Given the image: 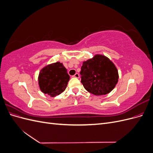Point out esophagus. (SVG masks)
<instances>
[{
  "instance_id": "1",
  "label": "esophagus",
  "mask_w": 153,
  "mask_h": 153,
  "mask_svg": "<svg viewBox=\"0 0 153 153\" xmlns=\"http://www.w3.org/2000/svg\"><path fill=\"white\" fill-rule=\"evenodd\" d=\"M73 76V77H75V78H78L80 77V76H79V74H78V73H75V75H74Z\"/></svg>"
}]
</instances>
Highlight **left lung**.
Masks as SVG:
<instances>
[{"instance_id": "1", "label": "left lung", "mask_w": 153, "mask_h": 153, "mask_svg": "<svg viewBox=\"0 0 153 153\" xmlns=\"http://www.w3.org/2000/svg\"><path fill=\"white\" fill-rule=\"evenodd\" d=\"M80 75L85 89L96 96L108 94L114 89L119 79L115 64L107 57L100 54L83 62Z\"/></svg>"}]
</instances>
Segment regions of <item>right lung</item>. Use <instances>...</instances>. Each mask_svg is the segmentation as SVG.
I'll use <instances>...</instances> for the list:
<instances>
[{
	"mask_svg": "<svg viewBox=\"0 0 153 153\" xmlns=\"http://www.w3.org/2000/svg\"><path fill=\"white\" fill-rule=\"evenodd\" d=\"M69 75L62 63L57 62L45 66L39 72L38 84L44 94L55 97L66 89Z\"/></svg>",
	"mask_w": 153,
	"mask_h": 153,
	"instance_id": "1",
	"label": "right lung"
}]
</instances>
